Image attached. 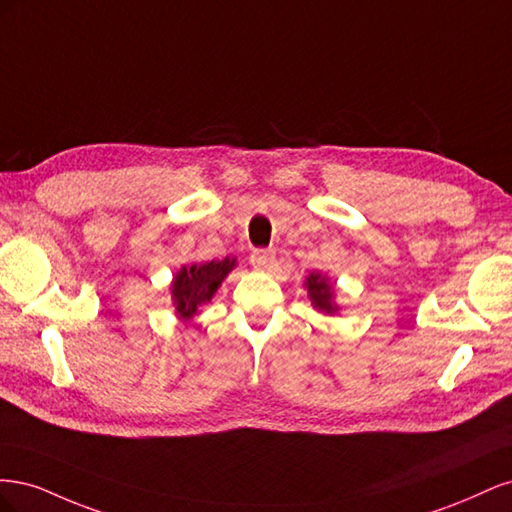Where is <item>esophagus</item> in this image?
Segmentation results:
<instances>
[{"label": "esophagus", "instance_id": "34e87169", "mask_svg": "<svg viewBox=\"0 0 512 512\" xmlns=\"http://www.w3.org/2000/svg\"><path fill=\"white\" fill-rule=\"evenodd\" d=\"M273 250H262V247H258V250L252 252L250 256V262L254 265V269H269L273 265Z\"/></svg>", "mask_w": 512, "mask_h": 512}]
</instances>
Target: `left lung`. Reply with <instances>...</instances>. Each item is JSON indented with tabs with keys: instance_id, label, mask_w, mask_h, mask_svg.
<instances>
[{
	"instance_id": "8db88e82",
	"label": "left lung",
	"mask_w": 512,
	"mask_h": 512,
	"mask_svg": "<svg viewBox=\"0 0 512 512\" xmlns=\"http://www.w3.org/2000/svg\"><path fill=\"white\" fill-rule=\"evenodd\" d=\"M305 286L309 290V299H312V303L318 309H322V312H327V314L335 312V307L331 303V286L327 284V280H324V277L312 273V275L307 277V284Z\"/></svg>"
}]
</instances>
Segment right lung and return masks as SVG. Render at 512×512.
Wrapping results in <instances>:
<instances>
[{
    "instance_id": "add662e5",
    "label": "right lung",
    "mask_w": 512,
    "mask_h": 512,
    "mask_svg": "<svg viewBox=\"0 0 512 512\" xmlns=\"http://www.w3.org/2000/svg\"><path fill=\"white\" fill-rule=\"evenodd\" d=\"M235 267V260H211L183 267L173 282V299L177 303V312L181 318H192L196 307L211 301L213 292L218 290L224 277Z\"/></svg>"
}]
</instances>
